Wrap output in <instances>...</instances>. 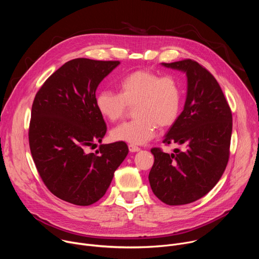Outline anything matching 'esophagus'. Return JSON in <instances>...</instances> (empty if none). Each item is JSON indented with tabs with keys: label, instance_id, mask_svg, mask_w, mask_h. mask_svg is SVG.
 Here are the masks:
<instances>
[{
	"label": "esophagus",
	"instance_id": "obj_1",
	"mask_svg": "<svg viewBox=\"0 0 259 259\" xmlns=\"http://www.w3.org/2000/svg\"><path fill=\"white\" fill-rule=\"evenodd\" d=\"M129 151L131 152V153H136V152H139L140 151V147H138L137 145H135V144H129Z\"/></svg>",
	"mask_w": 259,
	"mask_h": 259
}]
</instances>
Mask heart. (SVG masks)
Segmentation results:
<instances>
[{
  "label": "heart",
  "mask_w": 259,
  "mask_h": 259,
  "mask_svg": "<svg viewBox=\"0 0 259 259\" xmlns=\"http://www.w3.org/2000/svg\"><path fill=\"white\" fill-rule=\"evenodd\" d=\"M99 114L109 122L121 120L133 106L135 118L115 127L110 136L114 140L143 144L151 140L157 128L172 126L180 113L182 90L174 76L138 69L125 76L119 83V93L100 91L95 98Z\"/></svg>",
  "instance_id": "b5f03b06"
}]
</instances>
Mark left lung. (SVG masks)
<instances>
[{
	"mask_svg": "<svg viewBox=\"0 0 259 259\" xmlns=\"http://www.w3.org/2000/svg\"><path fill=\"white\" fill-rule=\"evenodd\" d=\"M187 73L186 104L163 143H178L184 150L155 157L149 180L153 193L171 206L193 203L208 194L223 176L230 158L233 116L212 73L197 61L184 59L162 63Z\"/></svg>",
	"mask_w": 259,
	"mask_h": 259,
	"instance_id": "8db88e82",
	"label": "left lung"
}]
</instances>
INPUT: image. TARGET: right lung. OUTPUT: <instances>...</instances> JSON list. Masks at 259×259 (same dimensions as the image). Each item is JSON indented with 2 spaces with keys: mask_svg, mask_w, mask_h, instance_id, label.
<instances>
[{
  "mask_svg": "<svg viewBox=\"0 0 259 259\" xmlns=\"http://www.w3.org/2000/svg\"><path fill=\"white\" fill-rule=\"evenodd\" d=\"M120 64L76 58L65 62L36 92L28 129L29 149L43 182L57 198L79 206L101 199L128 155L124 141L100 144L106 124L95 103L99 83Z\"/></svg>",
  "mask_w": 259,
  "mask_h": 259,
  "instance_id": "1",
  "label": "right lung"
}]
</instances>
